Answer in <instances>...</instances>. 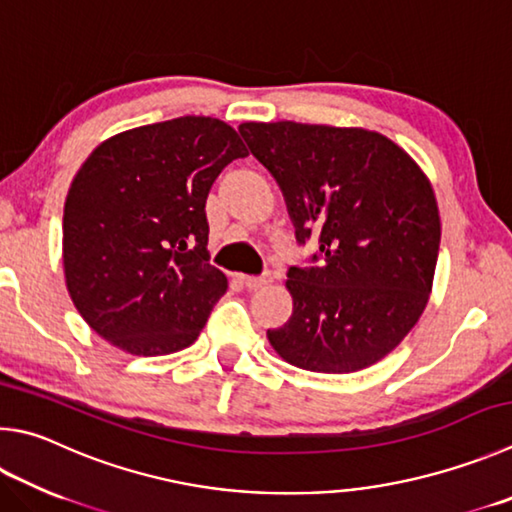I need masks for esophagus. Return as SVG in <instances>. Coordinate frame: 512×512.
<instances>
[{"mask_svg":"<svg viewBox=\"0 0 512 512\" xmlns=\"http://www.w3.org/2000/svg\"><path fill=\"white\" fill-rule=\"evenodd\" d=\"M273 282V275L271 273H264V275H248L244 277V284L248 291H257V288H262L266 284Z\"/></svg>","mask_w":512,"mask_h":512,"instance_id":"esophagus-1","label":"esophagus"}]
</instances>
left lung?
<instances>
[{
  "label": "left lung",
  "instance_id": "8db88e82",
  "mask_svg": "<svg viewBox=\"0 0 512 512\" xmlns=\"http://www.w3.org/2000/svg\"><path fill=\"white\" fill-rule=\"evenodd\" d=\"M282 188L295 237L315 232L311 266L288 268L293 315L268 340L291 365L349 374L385 358L421 318L441 221L410 154L360 127L293 120L239 125Z\"/></svg>",
  "mask_w": 512,
  "mask_h": 512
}]
</instances>
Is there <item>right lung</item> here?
Here are the masks:
<instances>
[{
    "instance_id": "right-lung-1",
    "label": "right lung",
    "mask_w": 512,
    "mask_h": 512,
    "mask_svg": "<svg viewBox=\"0 0 512 512\" xmlns=\"http://www.w3.org/2000/svg\"><path fill=\"white\" fill-rule=\"evenodd\" d=\"M248 156L235 129L181 116L100 143L73 179L62 221L67 288L100 338L134 356L190 347L228 280L208 264L206 199Z\"/></svg>"
}]
</instances>
